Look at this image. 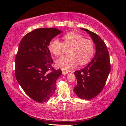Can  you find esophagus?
<instances>
[{
    "label": "esophagus",
    "mask_w": 126,
    "mask_h": 126,
    "mask_svg": "<svg viewBox=\"0 0 126 126\" xmlns=\"http://www.w3.org/2000/svg\"><path fill=\"white\" fill-rule=\"evenodd\" d=\"M68 71H62V74H64V75H65V74H67L68 73Z\"/></svg>",
    "instance_id": "esophagus-1"
}]
</instances>
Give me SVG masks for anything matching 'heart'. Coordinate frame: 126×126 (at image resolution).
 <instances>
[{
  "label": "heart",
  "mask_w": 126,
  "mask_h": 126,
  "mask_svg": "<svg viewBox=\"0 0 126 126\" xmlns=\"http://www.w3.org/2000/svg\"><path fill=\"white\" fill-rule=\"evenodd\" d=\"M63 41L58 38H53L48 45V49L53 54L60 55L64 48L70 47L67 55H63L55 61L57 67L68 70L76 67L77 62L84 65L90 60L94 53L92 41L85 39L79 34L76 32L68 33L63 38Z\"/></svg>",
  "instance_id": "b5f03b06"
}]
</instances>
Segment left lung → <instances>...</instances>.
<instances>
[{
    "mask_svg": "<svg viewBox=\"0 0 126 126\" xmlns=\"http://www.w3.org/2000/svg\"><path fill=\"white\" fill-rule=\"evenodd\" d=\"M81 29L91 36L95 53L86 67L74 72L77 84L74 91L79 98L89 100L98 95L104 87L110 71V60L107 47L101 37L88 29Z\"/></svg>",
    "mask_w": 126,
    "mask_h": 126,
    "instance_id": "8db88e82",
    "label": "left lung"
}]
</instances>
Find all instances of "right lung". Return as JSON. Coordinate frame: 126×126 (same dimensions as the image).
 I'll return each mask as SVG.
<instances>
[{
	"mask_svg": "<svg viewBox=\"0 0 126 126\" xmlns=\"http://www.w3.org/2000/svg\"><path fill=\"white\" fill-rule=\"evenodd\" d=\"M62 33L56 28L35 29L22 38L15 62L17 81L25 93L39 103L49 99L62 72L52 67L50 40Z\"/></svg>",
	"mask_w": 126,
	"mask_h": 126,
	"instance_id": "right-lung-1",
	"label": "right lung"
}]
</instances>
